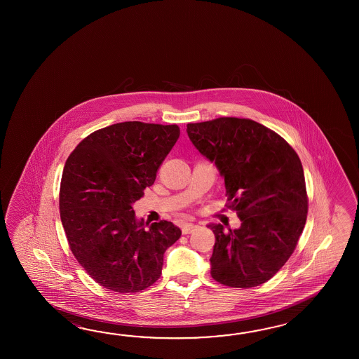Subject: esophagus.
<instances>
[{"mask_svg":"<svg viewBox=\"0 0 359 359\" xmlns=\"http://www.w3.org/2000/svg\"><path fill=\"white\" fill-rule=\"evenodd\" d=\"M195 229H196V226L194 223H184L182 226V233L183 235H189Z\"/></svg>","mask_w":359,"mask_h":359,"instance_id":"34e87169","label":"esophagus"}]
</instances>
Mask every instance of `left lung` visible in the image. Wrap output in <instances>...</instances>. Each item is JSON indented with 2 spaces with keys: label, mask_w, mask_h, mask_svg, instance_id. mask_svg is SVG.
I'll list each match as a JSON object with an SVG mask.
<instances>
[{
  "label": "left lung",
  "mask_w": 359,
  "mask_h": 359,
  "mask_svg": "<svg viewBox=\"0 0 359 359\" xmlns=\"http://www.w3.org/2000/svg\"><path fill=\"white\" fill-rule=\"evenodd\" d=\"M192 145L215 164L229 208L241 226L210 223L215 244L210 275L229 287L266 283L290 258L308 213L304 170L298 154L260 123L218 118L187 124Z\"/></svg>",
  "instance_id": "left-lung-1"
}]
</instances>
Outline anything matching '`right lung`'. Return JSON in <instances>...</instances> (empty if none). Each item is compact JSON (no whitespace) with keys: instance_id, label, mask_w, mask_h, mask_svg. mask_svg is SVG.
<instances>
[{"instance_id":"obj_1","label":"right lung","mask_w":359,"mask_h":359,"mask_svg":"<svg viewBox=\"0 0 359 359\" xmlns=\"http://www.w3.org/2000/svg\"><path fill=\"white\" fill-rule=\"evenodd\" d=\"M178 137L176 124L116 123L84 138L65 163L61 223L79 264L105 289L151 286L164 252L181 237L172 222L149 226L133 210Z\"/></svg>"}]
</instances>
